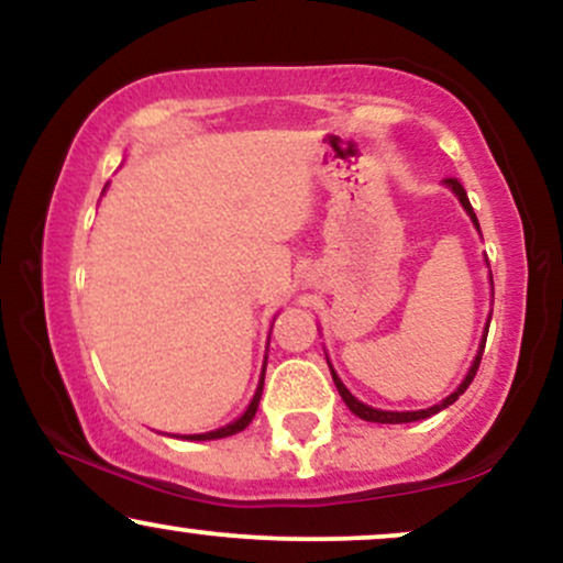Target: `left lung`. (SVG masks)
Returning a JSON list of instances; mask_svg holds the SVG:
<instances>
[{
  "mask_svg": "<svg viewBox=\"0 0 563 563\" xmlns=\"http://www.w3.org/2000/svg\"><path fill=\"white\" fill-rule=\"evenodd\" d=\"M444 183H448V187H452V192H455L457 198H461V203H463V209L468 211V217L474 219V224L476 228H479V219H476V214H474V209H471V203H468V196H466V190H463V185H461V179H455V177H448L444 179ZM484 349V346H482ZM479 363H482V352L476 354V360H474V365H471V371H468V376H466V380H463L461 386H457V391H452L448 399H442V402L439 405H434V407H429V410H416V412H389V410H376V407H367V405H363L360 402V399H354L352 394L346 391V386L341 384L339 380V376H335L333 373V367H331V376H333V384H335V389H339V394H341V399H344L346 402V407L349 410L354 412V416H360L363 418V421H371V423H410V421H421V418H429V416H434V412H439V410H444V407L448 405H452L455 402L457 397H461L463 391L468 389V384L471 380H474V376H476V371H479Z\"/></svg>",
  "mask_w": 563,
  "mask_h": 563,
  "instance_id": "obj_1",
  "label": "left lung"
}]
</instances>
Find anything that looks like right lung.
Returning <instances> with one entry per match:
<instances>
[{
  "instance_id": "1",
  "label": "right lung",
  "mask_w": 563,
  "mask_h": 563,
  "mask_svg": "<svg viewBox=\"0 0 563 563\" xmlns=\"http://www.w3.org/2000/svg\"><path fill=\"white\" fill-rule=\"evenodd\" d=\"M262 389H264V376H262V380H260V389H256V394H254V399H251V405H249V410L243 412L241 418H238L235 423H230V426H224V429H219V431H209V434H192V437H187V439H222V437H232V434H238V431H243L245 426H249L251 421H254V416H256V410H260V399H262Z\"/></svg>"
}]
</instances>
